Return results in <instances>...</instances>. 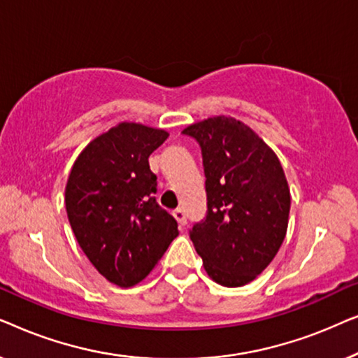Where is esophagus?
<instances>
[{
    "mask_svg": "<svg viewBox=\"0 0 358 358\" xmlns=\"http://www.w3.org/2000/svg\"><path fill=\"white\" fill-rule=\"evenodd\" d=\"M173 215H174V218L178 220V223L180 224V227H184V224L187 223V213H185L184 208H176Z\"/></svg>",
    "mask_w": 358,
    "mask_h": 358,
    "instance_id": "34e87169",
    "label": "esophagus"
}]
</instances>
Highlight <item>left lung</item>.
Masks as SVG:
<instances>
[{
  "mask_svg": "<svg viewBox=\"0 0 358 358\" xmlns=\"http://www.w3.org/2000/svg\"><path fill=\"white\" fill-rule=\"evenodd\" d=\"M202 150L207 215L190 228L210 278L254 280L285 239L290 189L275 153L243 122L212 117L184 129Z\"/></svg>",
  "mask_w": 358,
  "mask_h": 358,
  "instance_id": "left-lung-1",
  "label": "left lung"
}]
</instances>
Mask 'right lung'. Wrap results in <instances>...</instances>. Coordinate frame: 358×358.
I'll use <instances>...</instances> for the list:
<instances>
[{
	"mask_svg": "<svg viewBox=\"0 0 358 358\" xmlns=\"http://www.w3.org/2000/svg\"><path fill=\"white\" fill-rule=\"evenodd\" d=\"M168 131L141 124L114 127L78 156L65 203L76 241L101 275L131 287L153 271L178 236V222L156 202L148 158Z\"/></svg>",
	"mask_w": 358,
	"mask_h": 358,
	"instance_id": "right-lung-1",
	"label": "right lung"
}]
</instances>
